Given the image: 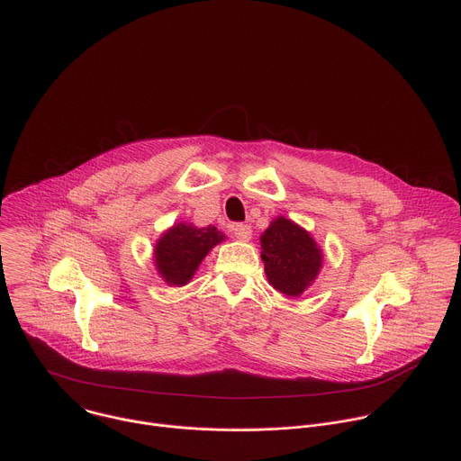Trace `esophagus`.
I'll use <instances>...</instances> for the list:
<instances>
[{"label":"esophagus","mask_w":461,"mask_h":461,"mask_svg":"<svg viewBox=\"0 0 461 461\" xmlns=\"http://www.w3.org/2000/svg\"><path fill=\"white\" fill-rule=\"evenodd\" d=\"M231 230H233V235H235L239 240H242V242H248V240L251 239V233H253L248 224H235Z\"/></svg>","instance_id":"34e87169"}]
</instances>
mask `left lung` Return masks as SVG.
<instances>
[{
	"label": "left lung",
	"instance_id": "left-lung-1",
	"mask_svg": "<svg viewBox=\"0 0 461 461\" xmlns=\"http://www.w3.org/2000/svg\"><path fill=\"white\" fill-rule=\"evenodd\" d=\"M260 258L268 283L288 297H299L322 268V249L303 226L276 217L260 235Z\"/></svg>",
	"mask_w": 461,
	"mask_h": 461
}]
</instances>
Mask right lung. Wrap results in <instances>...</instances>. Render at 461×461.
<instances>
[{
    "label": "right lung",
    "instance_id": "1",
    "mask_svg": "<svg viewBox=\"0 0 461 461\" xmlns=\"http://www.w3.org/2000/svg\"><path fill=\"white\" fill-rule=\"evenodd\" d=\"M224 240L226 235L212 224L196 228L193 222H176L155 242V268L169 286H184L199 270L204 257Z\"/></svg>",
    "mask_w": 461,
    "mask_h": 461
}]
</instances>
